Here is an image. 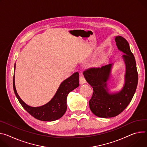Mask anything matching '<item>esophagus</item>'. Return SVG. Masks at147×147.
<instances>
[{
	"instance_id": "34e87169",
	"label": "esophagus",
	"mask_w": 147,
	"mask_h": 147,
	"mask_svg": "<svg viewBox=\"0 0 147 147\" xmlns=\"http://www.w3.org/2000/svg\"><path fill=\"white\" fill-rule=\"evenodd\" d=\"M86 83V79L84 78V77L83 76H81L80 77V84H84Z\"/></svg>"
}]
</instances>
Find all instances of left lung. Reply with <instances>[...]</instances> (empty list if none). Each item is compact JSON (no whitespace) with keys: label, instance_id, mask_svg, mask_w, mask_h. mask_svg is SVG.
<instances>
[{"label":"left lung","instance_id":"8db88e82","mask_svg":"<svg viewBox=\"0 0 147 147\" xmlns=\"http://www.w3.org/2000/svg\"><path fill=\"white\" fill-rule=\"evenodd\" d=\"M115 41L118 50L125 54L123 56L126 67L125 84L121 91L109 92L107 82L110 79L113 64L90 68L83 72L86 81L93 88L90 109L94 115L101 118L114 117L123 112L134 96L138 84L136 62L128 42L120 36L115 38Z\"/></svg>","mask_w":147,"mask_h":147}]
</instances>
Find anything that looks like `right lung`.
I'll use <instances>...</instances> for the list:
<instances>
[{"label": "right lung", "mask_w": 147, "mask_h": 147, "mask_svg": "<svg viewBox=\"0 0 147 147\" xmlns=\"http://www.w3.org/2000/svg\"><path fill=\"white\" fill-rule=\"evenodd\" d=\"M78 86L79 74L76 72L61 83L56 94L49 102L42 106L33 107L26 104L19 96L15 87V74L13 80L15 94L23 109L35 118L43 121H55L64 114L67 110V97Z\"/></svg>", "instance_id": "add662e5"}]
</instances>
